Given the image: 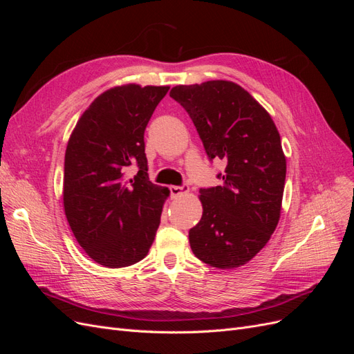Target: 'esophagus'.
Here are the masks:
<instances>
[{"label": "esophagus", "instance_id": "esophagus-1", "mask_svg": "<svg viewBox=\"0 0 354 354\" xmlns=\"http://www.w3.org/2000/svg\"><path fill=\"white\" fill-rule=\"evenodd\" d=\"M169 192H171V198L176 199V198H180V196L189 194V186L187 185H185V186H171Z\"/></svg>", "mask_w": 354, "mask_h": 354}]
</instances>
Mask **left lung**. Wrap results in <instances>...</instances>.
Returning a JSON list of instances; mask_svg holds the SVG:
<instances>
[{
	"label": "left lung",
	"instance_id": "left-lung-1",
	"mask_svg": "<svg viewBox=\"0 0 354 354\" xmlns=\"http://www.w3.org/2000/svg\"><path fill=\"white\" fill-rule=\"evenodd\" d=\"M169 95L190 115L209 159L227 162L223 186L201 189L190 248L212 267L236 269L264 248L281 218L286 158L279 131L236 82L176 85Z\"/></svg>",
	"mask_w": 354,
	"mask_h": 354
}]
</instances>
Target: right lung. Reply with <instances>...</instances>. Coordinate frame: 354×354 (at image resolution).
Segmentation results:
<instances>
[{
	"label": "right lung",
	"mask_w": 354,
	"mask_h": 354,
	"mask_svg": "<svg viewBox=\"0 0 354 354\" xmlns=\"http://www.w3.org/2000/svg\"><path fill=\"white\" fill-rule=\"evenodd\" d=\"M168 85H116L75 125L65 155L63 208L75 239L109 269L142 261L153 243L169 189L147 176L145 130ZM137 165L134 179L126 178Z\"/></svg>",
	"instance_id": "right-lung-1"
}]
</instances>
